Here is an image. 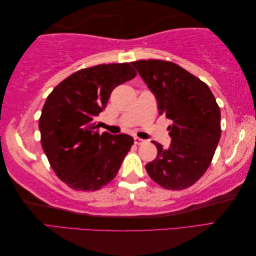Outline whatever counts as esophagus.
I'll return each instance as SVG.
<instances>
[{
    "label": "esophagus",
    "instance_id": "34e87169",
    "mask_svg": "<svg viewBox=\"0 0 256 256\" xmlns=\"http://www.w3.org/2000/svg\"><path fill=\"white\" fill-rule=\"evenodd\" d=\"M145 142L144 140H142V138H134V143L136 144V145H140V144H143Z\"/></svg>",
    "mask_w": 256,
    "mask_h": 256
}]
</instances>
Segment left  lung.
Masks as SVG:
<instances>
[{
	"label": "left lung",
	"instance_id": "1",
	"mask_svg": "<svg viewBox=\"0 0 256 256\" xmlns=\"http://www.w3.org/2000/svg\"><path fill=\"white\" fill-rule=\"evenodd\" d=\"M156 98L160 114L172 120L167 150L157 148L156 158L146 164L150 177L170 190L188 188L210 166L221 136L220 108L209 86L172 62H132Z\"/></svg>",
	"mask_w": 256,
	"mask_h": 256
}]
</instances>
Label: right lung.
Here are the masks:
<instances>
[{
	"mask_svg": "<svg viewBox=\"0 0 256 256\" xmlns=\"http://www.w3.org/2000/svg\"><path fill=\"white\" fill-rule=\"evenodd\" d=\"M128 62L81 69L47 96L40 118L42 146L56 175L74 190L100 189L116 176L134 138L100 134L96 118L116 86L133 79Z\"/></svg>",
	"mask_w": 256,
	"mask_h": 256,
	"instance_id": "obj_1",
	"label": "right lung"
}]
</instances>
